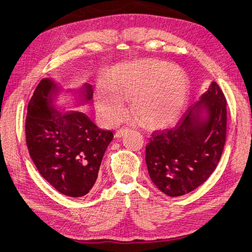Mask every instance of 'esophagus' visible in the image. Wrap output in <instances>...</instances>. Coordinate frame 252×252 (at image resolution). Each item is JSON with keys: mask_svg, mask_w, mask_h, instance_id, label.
Returning a JSON list of instances; mask_svg holds the SVG:
<instances>
[{"mask_svg": "<svg viewBox=\"0 0 252 252\" xmlns=\"http://www.w3.org/2000/svg\"><path fill=\"white\" fill-rule=\"evenodd\" d=\"M127 131V129H120V130H118L117 132H116V138H121V136L126 133V132Z\"/></svg>", "mask_w": 252, "mask_h": 252, "instance_id": "obj_1", "label": "esophagus"}]
</instances>
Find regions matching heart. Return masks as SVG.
Masks as SVG:
<instances>
[{"instance_id": "heart-1", "label": "heart", "mask_w": 252, "mask_h": 252, "mask_svg": "<svg viewBox=\"0 0 252 252\" xmlns=\"http://www.w3.org/2000/svg\"><path fill=\"white\" fill-rule=\"evenodd\" d=\"M189 91V79L181 67L158 59H142L111 68L104 84L95 87L94 100L104 125H119L127 111L126 99H131L138 120L157 129L181 118Z\"/></svg>"}]
</instances>
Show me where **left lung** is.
Returning a JSON list of instances; mask_svg holds the SVG:
<instances>
[{
    "label": "left lung",
    "mask_w": 252,
    "mask_h": 252,
    "mask_svg": "<svg viewBox=\"0 0 252 252\" xmlns=\"http://www.w3.org/2000/svg\"><path fill=\"white\" fill-rule=\"evenodd\" d=\"M226 133V97L213 81L175 126L155 131L145 146V162L154 185L171 197L197 189L216 168Z\"/></svg>",
    "instance_id": "obj_1"
}]
</instances>
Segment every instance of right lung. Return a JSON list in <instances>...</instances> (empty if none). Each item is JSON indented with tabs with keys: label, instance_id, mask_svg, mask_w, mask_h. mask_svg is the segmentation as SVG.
<instances>
[{
	"label": "right lung",
	"instance_id": "add662e5",
	"mask_svg": "<svg viewBox=\"0 0 252 252\" xmlns=\"http://www.w3.org/2000/svg\"><path fill=\"white\" fill-rule=\"evenodd\" d=\"M56 88L45 78L32 95L25 122L27 149L40 175L55 189L81 197L94 185L113 133L99 129L85 113L57 111L53 104ZM82 97L91 100L93 86L85 85Z\"/></svg>",
	"mask_w": 252,
	"mask_h": 252
}]
</instances>
